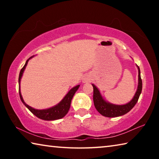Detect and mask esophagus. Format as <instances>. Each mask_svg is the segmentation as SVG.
Returning a JSON list of instances; mask_svg holds the SVG:
<instances>
[{
    "instance_id": "esophagus-1",
    "label": "esophagus",
    "mask_w": 159,
    "mask_h": 159,
    "mask_svg": "<svg viewBox=\"0 0 159 159\" xmlns=\"http://www.w3.org/2000/svg\"><path fill=\"white\" fill-rule=\"evenodd\" d=\"M88 79H84V80H83V81H84V83H85V82H88Z\"/></svg>"
}]
</instances>
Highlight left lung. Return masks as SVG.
Listing matches in <instances>:
<instances>
[{
    "label": "left lung",
    "mask_w": 159,
    "mask_h": 159,
    "mask_svg": "<svg viewBox=\"0 0 159 159\" xmlns=\"http://www.w3.org/2000/svg\"><path fill=\"white\" fill-rule=\"evenodd\" d=\"M138 67V87L137 92L134 95L133 99L129 103L124 104V105H115V104H110L104 100L101 96L99 91L96 88L95 85L93 84V102L96 109L99 114L106 117H117L120 116H123L127 114L133 108L140 95L142 89V82L140 76V70Z\"/></svg>",
    "instance_id": "left-lung-1"
}]
</instances>
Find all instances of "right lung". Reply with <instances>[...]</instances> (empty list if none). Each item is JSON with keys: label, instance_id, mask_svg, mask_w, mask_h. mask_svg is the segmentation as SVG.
<instances>
[{"label": "right lung", "instance_id": "right-lung-1", "mask_svg": "<svg viewBox=\"0 0 159 159\" xmlns=\"http://www.w3.org/2000/svg\"><path fill=\"white\" fill-rule=\"evenodd\" d=\"M31 57H29V59H31ZM29 59H28V60H26L25 66L22 67V69H21V71L20 72V75H19V84L20 83L21 78L22 76L23 72L25 71L26 66L27 65V63ZM79 86H80L79 85H76V87L72 88V89L70 90L68 93H67V95L64 97V98L62 99V100H61L58 104H57V105L52 107V108H49L48 109H43V110L35 109L34 108H32V107H31L30 106H29L28 104H26L25 102V101H24L22 96L21 95L20 87L19 88V93H20V99L21 102H23V104H25V105L29 109V111H30L32 114L36 116V117L45 120H54L60 119V118H63L64 116L68 113L70 106H71V99L73 98L75 93H76V90L79 89Z\"/></svg>", "mask_w": 159, "mask_h": 159}]
</instances>
